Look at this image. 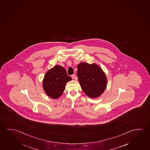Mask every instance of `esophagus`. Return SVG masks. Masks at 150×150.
<instances>
[{
    "instance_id": "esophagus-1",
    "label": "esophagus",
    "mask_w": 150,
    "mask_h": 150,
    "mask_svg": "<svg viewBox=\"0 0 150 150\" xmlns=\"http://www.w3.org/2000/svg\"><path fill=\"white\" fill-rule=\"evenodd\" d=\"M71 78L73 79H75V80H77V79H75V74H73L71 75Z\"/></svg>"
}]
</instances>
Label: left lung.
<instances>
[{"instance_id": "8db88e82", "label": "left lung", "mask_w": 150, "mask_h": 150, "mask_svg": "<svg viewBox=\"0 0 150 150\" xmlns=\"http://www.w3.org/2000/svg\"><path fill=\"white\" fill-rule=\"evenodd\" d=\"M77 77L82 90L91 98L99 97L106 88V75L95 63H79L77 65Z\"/></svg>"}]
</instances>
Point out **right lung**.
<instances>
[{"instance_id": "right-lung-1", "label": "right lung", "mask_w": 150, "mask_h": 150, "mask_svg": "<svg viewBox=\"0 0 150 150\" xmlns=\"http://www.w3.org/2000/svg\"><path fill=\"white\" fill-rule=\"evenodd\" d=\"M64 67L58 65L49 69L44 77L42 86L47 95L53 99H57L62 95L66 83L71 81Z\"/></svg>"}]
</instances>
